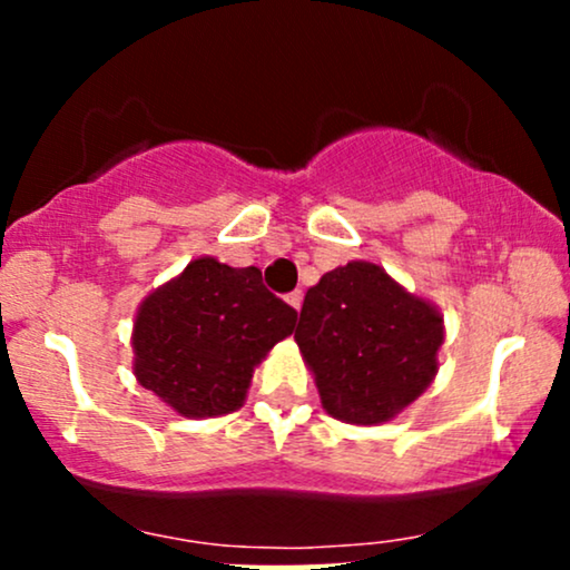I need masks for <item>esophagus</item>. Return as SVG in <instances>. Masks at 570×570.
Wrapping results in <instances>:
<instances>
[{"mask_svg": "<svg viewBox=\"0 0 570 570\" xmlns=\"http://www.w3.org/2000/svg\"><path fill=\"white\" fill-rule=\"evenodd\" d=\"M286 303H289L294 311H299V307H303V292H299V289L289 292V294H286Z\"/></svg>", "mask_w": 570, "mask_h": 570, "instance_id": "34e87169", "label": "esophagus"}]
</instances>
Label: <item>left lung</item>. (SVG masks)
<instances>
[{
	"mask_svg": "<svg viewBox=\"0 0 570 570\" xmlns=\"http://www.w3.org/2000/svg\"><path fill=\"white\" fill-rule=\"evenodd\" d=\"M442 318L383 267L348 263L307 289L294 332L324 410L383 423L423 394L436 372Z\"/></svg>",
	"mask_w": 570,
	"mask_h": 570,
	"instance_id": "left-lung-1",
	"label": "left lung"
}]
</instances>
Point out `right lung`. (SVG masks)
I'll return each mask as SVG.
<instances>
[{
    "label": "right lung",
    "mask_w": 570,
    "mask_h": 570,
    "mask_svg": "<svg viewBox=\"0 0 570 570\" xmlns=\"http://www.w3.org/2000/svg\"><path fill=\"white\" fill-rule=\"evenodd\" d=\"M297 311L263 284L257 267L195 259L144 299L134 326L136 377L187 417L238 410L252 372Z\"/></svg>",
    "instance_id": "right-lung-1"
}]
</instances>
